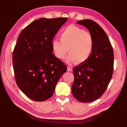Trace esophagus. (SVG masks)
<instances>
[{
    "label": "esophagus",
    "instance_id": "obj_1",
    "mask_svg": "<svg viewBox=\"0 0 127 127\" xmlns=\"http://www.w3.org/2000/svg\"><path fill=\"white\" fill-rule=\"evenodd\" d=\"M72 70H73L72 68L70 67V66H68V67H67V71H68V72H72Z\"/></svg>",
    "mask_w": 127,
    "mask_h": 127
}]
</instances>
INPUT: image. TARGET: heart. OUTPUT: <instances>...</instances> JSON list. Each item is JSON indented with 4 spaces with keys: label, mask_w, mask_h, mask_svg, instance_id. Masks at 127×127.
I'll use <instances>...</instances> for the list:
<instances>
[{
    "label": "heart",
    "mask_w": 127,
    "mask_h": 127,
    "mask_svg": "<svg viewBox=\"0 0 127 127\" xmlns=\"http://www.w3.org/2000/svg\"><path fill=\"white\" fill-rule=\"evenodd\" d=\"M61 40L54 38L51 45L55 55L63 59L67 53L68 62L76 61L83 63L91 55L94 50L93 37L89 32L75 25H69L63 30L60 35Z\"/></svg>",
    "instance_id": "obj_1"
}]
</instances>
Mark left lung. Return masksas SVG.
I'll list each match as a JSON object with an SVG mask.
<instances>
[{
    "mask_svg": "<svg viewBox=\"0 0 127 127\" xmlns=\"http://www.w3.org/2000/svg\"><path fill=\"white\" fill-rule=\"evenodd\" d=\"M85 26L94 39V50L86 61L77 65L72 92L82 102H90L102 96L112 77L114 65L113 49L108 36L101 27L91 20L78 21Z\"/></svg>",
    "mask_w": 127,
    "mask_h": 127,
    "instance_id": "1",
    "label": "left lung"
}]
</instances>
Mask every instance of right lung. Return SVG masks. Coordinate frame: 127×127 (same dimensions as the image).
I'll return each mask as SVG.
<instances>
[{"label": "right lung", "instance_id": "add662e5", "mask_svg": "<svg viewBox=\"0 0 127 127\" xmlns=\"http://www.w3.org/2000/svg\"><path fill=\"white\" fill-rule=\"evenodd\" d=\"M66 18H40L23 29L13 53L14 77L19 89L30 99L43 101L54 92L66 66L52 53L51 42Z\"/></svg>", "mask_w": 127, "mask_h": 127}]
</instances>
